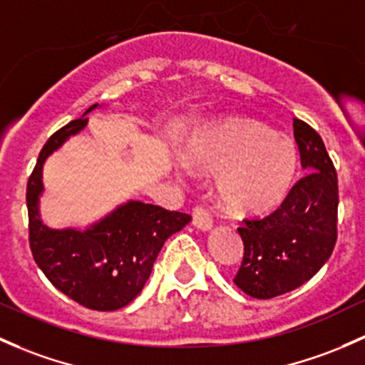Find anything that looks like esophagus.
I'll return each mask as SVG.
<instances>
[{
	"mask_svg": "<svg viewBox=\"0 0 365 365\" xmlns=\"http://www.w3.org/2000/svg\"><path fill=\"white\" fill-rule=\"evenodd\" d=\"M192 224L199 229V231L206 232L213 227V218L202 206H195L192 212Z\"/></svg>",
	"mask_w": 365,
	"mask_h": 365,
	"instance_id": "1",
	"label": "esophagus"
}]
</instances>
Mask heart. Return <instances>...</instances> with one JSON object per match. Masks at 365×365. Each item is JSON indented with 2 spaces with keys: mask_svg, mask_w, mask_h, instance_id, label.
I'll use <instances>...</instances> for the list:
<instances>
[{
  "mask_svg": "<svg viewBox=\"0 0 365 365\" xmlns=\"http://www.w3.org/2000/svg\"><path fill=\"white\" fill-rule=\"evenodd\" d=\"M195 171L218 175V195L229 212H274L295 182L299 153L292 138L253 118H234L199 134L187 148Z\"/></svg>",
  "mask_w": 365,
  "mask_h": 365,
  "instance_id": "1",
  "label": "heart"
}]
</instances>
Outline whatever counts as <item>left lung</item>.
<instances>
[{
    "label": "left lung",
    "instance_id": "obj_1",
    "mask_svg": "<svg viewBox=\"0 0 365 365\" xmlns=\"http://www.w3.org/2000/svg\"><path fill=\"white\" fill-rule=\"evenodd\" d=\"M294 136L306 175L276 212L237 227L245 245L234 283L255 299H271L312 279L334 250L337 175L312 125L294 118Z\"/></svg>",
    "mask_w": 365,
    "mask_h": 365
}]
</instances>
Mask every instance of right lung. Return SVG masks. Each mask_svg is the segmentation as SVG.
<instances>
[{
    "label": "right lung",
    "mask_w": 365,
    "mask_h": 365,
    "mask_svg": "<svg viewBox=\"0 0 365 365\" xmlns=\"http://www.w3.org/2000/svg\"><path fill=\"white\" fill-rule=\"evenodd\" d=\"M53 133L41 148L28 182L29 247L48 282L78 304L115 312L141 292L153 262L171 234L190 222L187 213L128 201L87 229H51L40 217L41 173L47 157L87 125V113Z\"/></svg>",
    "instance_id": "right-lung-1"
}]
</instances>
